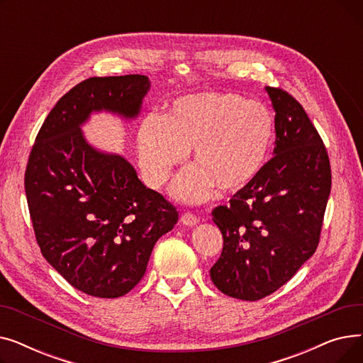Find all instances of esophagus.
I'll return each mask as SVG.
<instances>
[{
    "instance_id": "1",
    "label": "esophagus",
    "mask_w": 363,
    "mask_h": 363,
    "mask_svg": "<svg viewBox=\"0 0 363 363\" xmlns=\"http://www.w3.org/2000/svg\"><path fill=\"white\" fill-rule=\"evenodd\" d=\"M181 222H182L184 225H186V226H194V225L199 223V218H197L196 215H193V213L185 212V213L181 216Z\"/></svg>"
}]
</instances>
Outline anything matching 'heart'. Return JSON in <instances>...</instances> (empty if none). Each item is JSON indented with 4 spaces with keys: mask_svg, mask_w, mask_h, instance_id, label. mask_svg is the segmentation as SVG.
Segmentation results:
<instances>
[{
    "mask_svg": "<svg viewBox=\"0 0 363 363\" xmlns=\"http://www.w3.org/2000/svg\"><path fill=\"white\" fill-rule=\"evenodd\" d=\"M275 118L262 103L240 94L204 91L172 103L167 116L148 114L137 130L144 181L159 188L194 147V164L172 191L186 201H203L216 186L235 193L252 184L269 160Z\"/></svg>",
    "mask_w": 363,
    "mask_h": 363,
    "instance_id": "1",
    "label": "heart"
}]
</instances>
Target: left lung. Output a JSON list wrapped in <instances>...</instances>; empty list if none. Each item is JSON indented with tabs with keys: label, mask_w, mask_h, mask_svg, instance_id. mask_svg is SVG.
Masks as SVG:
<instances>
[{
	"label": "left lung",
	"mask_w": 363,
	"mask_h": 363,
	"mask_svg": "<svg viewBox=\"0 0 363 363\" xmlns=\"http://www.w3.org/2000/svg\"><path fill=\"white\" fill-rule=\"evenodd\" d=\"M266 91L275 108L274 157L212 212L223 249L211 278L223 294L249 301L277 291L316 252L331 191L328 152L308 113L287 91Z\"/></svg>",
	"instance_id": "obj_1"
}]
</instances>
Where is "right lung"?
Segmentation results:
<instances>
[{"label": "right lung", "mask_w": 363, "mask_h": 363, "mask_svg": "<svg viewBox=\"0 0 363 363\" xmlns=\"http://www.w3.org/2000/svg\"><path fill=\"white\" fill-rule=\"evenodd\" d=\"M150 89L144 74L89 78L48 113L30 150L25 191L43 256L76 290L101 298L129 293L177 207L147 188L122 156L91 147L81 125L92 111L133 119Z\"/></svg>", "instance_id": "add662e5"}]
</instances>
